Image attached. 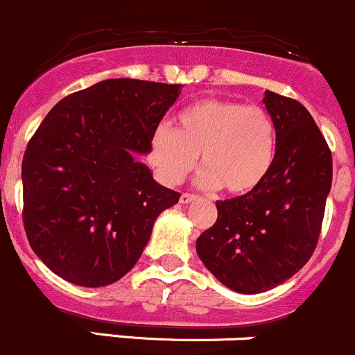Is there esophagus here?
Wrapping results in <instances>:
<instances>
[{
  "instance_id": "1",
  "label": "esophagus",
  "mask_w": 355,
  "mask_h": 355,
  "mask_svg": "<svg viewBox=\"0 0 355 355\" xmlns=\"http://www.w3.org/2000/svg\"><path fill=\"white\" fill-rule=\"evenodd\" d=\"M199 199V196H193V193H182L180 196V202L182 204H190V202H193V200H197Z\"/></svg>"
}]
</instances>
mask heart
<instances>
[{
	"instance_id": "heart-1",
	"label": "heart",
	"mask_w": 355,
	"mask_h": 355,
	"mask_svg": "<svg viewBox=\"0 0 355 355\" xmlns=\"http://www.w3.org/2000/svg\"><path fill=\"white\" fill-rule=\"evenodd\" d=\"M202 158L200 187L243 196L270 175L277 155V129L260 105L206 98L177 115V128L162 122L151 134L148 158L165 185H178Z\"/></svg>"
}]
</instances>
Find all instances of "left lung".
<instances>
[{"label":"left lung","mask_w":355,"mask_h":355,"mask_svg":"<svg viewBox=\"0 0 355 355\" xmlns=\"http://www.w3.org/2000/svg\"><path fill=\"white\" fill-rule=\"evenodd\" d=\"M263 103L277 129L274 168L253 192L216 202L196 243L211 274L243 294L282 284L311 259L331 187V151L311 114L268 89Z\"/></svg>","instance_id":"1"}]
</instances>
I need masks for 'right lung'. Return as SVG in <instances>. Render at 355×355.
I'll return each mask as SVG.
<instances>
[{
	"label": "right lung",
	"mask_w": 355,
	"mask_h": 355,
	"mask_svg": "<svg viewBox=\"0 0 355 355\" xmlns=\"http://www.w3.org/2000/svg\"><path fill=\"white\" fill-rule=\"evenodd\" d=\"M180 85L115 78L62 98L30 137L21 163L24 227L35 255L76 286L119 281L153 223L180 193L153 180L136 155Z\"/></svg>",
	"instance_id": "1"
}]
</instances>
